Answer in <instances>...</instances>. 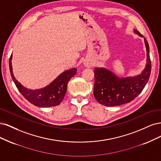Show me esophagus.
<instances>
[{
    "label": "esophagus",
    "mask_w": 161,
    "mask_h": 161,
    "mask_svg": "<svg viewBox=\"0 0 161 161\" xmlns=\"http://www.w3.org/2000/svg\"><path fill=\"white\" fill-rule=\"evenodd\" d=\"M84 65L86 67H91L93 66V63L92 61H86L84 62Z\"/></svg>",
    "instance_id": "esophagus-1"
}]
</instances>
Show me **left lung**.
<instances>
[{"label": "left lung", "mask_w": 161, "mask_h": 161, "mask_svg": "<svg viewBox=\"0 0 161 161\" xmlns=\"http://www.w3.org/2000/svg\"><path fill=\"white\" fill-rule=\"evenodd\" d=\"M134 32L142 37L137 30H134ZM144 43L147 47V65L142 73L138 76L120 78L104 68H95L94 96L101 104L116 106L130 102L143 90L151 72L149 46L145 38Z\"/></svg>", "instance_id": "1"}]
</instances>
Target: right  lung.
Instances as JSON below:
<instances>
[{
    "label": "right lung",
    "instance_id": "1",
    "mask_svg": "<svg viewBox=\"0 0 161 161\" xmlns=\"http://www.w3.org/2000/svg\"><path fill=\"white\" fill-rule=\"evenodd\" d=\"M12 54L9 59V69L12 78L20 92L26 100L38 107H51L59 105L64 98L67 92V83L76 74L77 69L67 70L57 77L48 86L40 90H31L23 86L15 79L11 65Z\"/></svg>",
    "mask_w": 161,
    "mask_h": 161
}]
</instances>
